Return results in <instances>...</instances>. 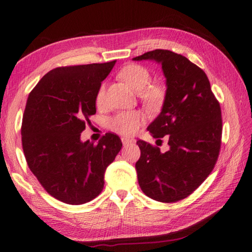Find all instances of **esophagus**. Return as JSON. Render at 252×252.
Returning a JSON list of instances; mask_svg holds the SVG:
<instances>
[{
    "instance_id": "obj_1",
    "label": "esophagus",
    "mask_w": 252,
    "mask_h": 252,
    "mask_svg": "<svg viewBox=\"0 0 252 252\" xmlns=\"http://www.w3.org/2000/svg\"><path fill=\"white\" fill-rule=\"evenodd\" d=\"M133 142V140H131V139H127V138H122V143L123 146H129L131 143Z\"/></svg>"
}]
</instances>
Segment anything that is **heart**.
I'll return each mask as SVG.
<instances>
[{
    "label": "heart",
    "mask_w": 252,
    "mask_h": 252,
    "mask_svg": "<svg viewBox=\"0 0 252 252\" xmlns=\"http://www.w3.org/2000/svg\"><path fill=\"white\" fill-rule=\"evenodd\" d=\"M119 77L126 83L133 91L138 92L139 96L148 107H155L159 105L163 98V90L158 85H149L151 81V74L146 67L137 63H131L120 70ZM105 98V87H99L95 103L97 106L103 105ZM143 122V119L138 112H120L114 118L110 120L109 126L115 132L132 135L139 130Z\"/></svg>",
    "instance_id": "heart-1"
}]
</instances>
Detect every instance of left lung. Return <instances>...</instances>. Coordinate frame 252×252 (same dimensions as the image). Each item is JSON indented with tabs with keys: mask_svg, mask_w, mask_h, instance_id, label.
<instances>
[{
	"mask_svg": "<svg viewBox=\"0 0 252 252\" xmlns=\"http://www.w3.org/2000/svg\"><path fill=\"white\" fill-rule=\"evenodd\" d=\"M161 63L167 91L162 110L148 126L154 138L166 135L169 150L138 140V182L147 196L174 203L198 189L218 161L222 139L221 106L204 70L182 55L156 49L133 61Z\"/></svg>",
	"mask_w": 252,
	"mask_h": 252,
	"instance_id": "8db88e82",
	"label": "left lung"
}]
</instances>
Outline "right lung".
<instances>
[{"label": "right lung", "mask_w": 252, "mask_h": 252, "mask_svg": "<svg viewBox=\"0 0 252 252\" xmlns=\"http://www.w3.org/2000/svg\"><path fill=\"white\" fill-rule=\"evenodd\" d=\"M115 62L57 67L27 99L21 126L27 163L47 193L66 204H84L99 195L106 167L122 148L114 133H105L97 145L81 141L96 113L97 91Z\"/></svg>", "instance_id": "obj_1"}]
</instances>
